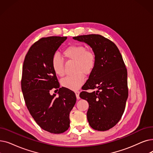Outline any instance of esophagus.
Here are the masks:
<instances>
[{"label":"esophagus","mask_w":153,"mask_h":153,"mask_svg":"<svg viewBox=\"0 0 153 153\" xmlns=\"http://www.w3.org/2000/svg\"><path fill=\"white\" fill-rule=\"evenodd\" d=\"M75 93H76V96L77 99H80V97H79V93H80V92H79V91H76Z\"/></svg>","instance_id":"esophagus-1"}]
</instances>
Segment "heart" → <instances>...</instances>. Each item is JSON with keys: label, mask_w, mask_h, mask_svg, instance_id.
<instances>
[{"label": "heart", "mask_w": 153, "mask_h": 153, "mask_svg": "<svg viewBox=\"0 0 153 153\" xmlns=\"http://www.w3.org/2000/svg\"><path fill=\"white\" fill-rule=\"evenodd\" d=\"M64 57L68 61H75L74 71L76 74L68 76L62 80L64 88L71 90H77L85 81V75H89L94 70L96 56L94 51L87 50L82 45H71L63 51ZM52 68L55 74L62 77L65 74L63 59L57 54L52 59Z\"/></svg>", "instance_id": "obj_1"}]
</instances>
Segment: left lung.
Wrapping results in <instances>:
<instances>
[{"instance_id": "1", "label": "left lung", "mask_w": 153, "mask_h": 153, "mask_svg": "<svg viewBox=\"0 0 153 153\" xmlns=\"http://www.w3.org/2000/svg\"><path fill=\"white\" fill-rule=\"evenodd\" d=\"M73 39L89 45L96 56L94 69L82 87L84 91H96L79 94L89 103L88 121L95 130H109L121 119L128 97V72L123 57L116 44L101 35Z\"/></svg>"}]
</instances>
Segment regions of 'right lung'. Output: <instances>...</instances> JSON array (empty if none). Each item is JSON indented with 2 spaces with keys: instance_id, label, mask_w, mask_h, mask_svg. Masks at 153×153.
Listing matches in <instances>:
<instances>
[{
  "instance_id": "add662e5",
  "label": "right lung",
  "mask_w": 153,
  "mask_h": 153,
  "mask_svg": "<svg viewBox=\"0 0 153 153\" xmlns=\"http://www.w3.org/2000/svg\"><path fill=\"white\" fill-rule=\"evenodd\" d=\"M66 39L52 36L39 40L30 48L22 68L21 88L26 106L40 127L53 134L69 129V114L76 102L74 92L60 88L52 68V57ZM54 88H59L58 97L50 94Z\"/></svg>"
}]
</instances>
